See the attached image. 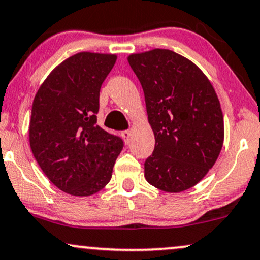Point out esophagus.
<instances>
[{
	"mask_svg": "<svg viewBox=\"0 0 260 260\" xmlns=\"http://www.w3.org/2000/svg\"><path fill=\"white\" fill-rule=\"evenodd\" d=\"M130 136H131V131L130 130H124L121 131V137H123L125 143H129L130 142Z\"/></svg>",
	"mask_w": 260,
	"mask_h": 260,
	"instance_id": "34e87169",
	"label": "esophagus"
}]
</instances>
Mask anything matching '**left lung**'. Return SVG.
Listing matches in <instances>:
<instances>
[{"label":"left lung","instance_id":"8db88e82","mask_svg":"<svg viewBox=\"0 0 260 260\" xmlns=\"http://www.w3.org/2000/svg\"><path fill=\"white\" fill-rule=\"evenodd\" d=\"M145 92L155 137L145 162L149 184L179 193L203 179L218 158L224 120L212 84L199 67L169 49L127 57Z\"/></svg>","mask_w":260,"mask_h":260}]
</instances>
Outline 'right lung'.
Listing matches in <instances>:
<instances>
[{
    "mask_svg": "<svg viewBox=\"0 0 260 260\" xmlns=\"http://www.w3.org/2000/svg\"><path fill=\"white\" fill-rule=\"evenodd\" d=\"M117 55L82 52L70 56L42 83L32 104L35 159L54 185L89 197L111 181L124 142L96 124L100 89Z\"/></svg>",
    "mask_w": 260,
    "mask_h": 260,
    "instance_id": "1",
    "label": "right lung"
}]
</instances>
